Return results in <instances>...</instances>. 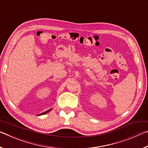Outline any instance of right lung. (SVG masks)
<instances>
[{"label":"right lung","instance_id":"obj_1","mask_svg":"<svg viewBox=\"0 0 148 148\" xmlns=\"http://www.w3.org/2000/svg\"><path fill=\"white\" fill-rule=\"evenodd\" d=\"M51 109H50V110H47V111H46V112H44V113H42V114H39L38 115V116H41V115H44V114H47V112H49L50 111V110H51Z\"/></svg>","mask_w":148,"mask_h":148}]
</instances>
